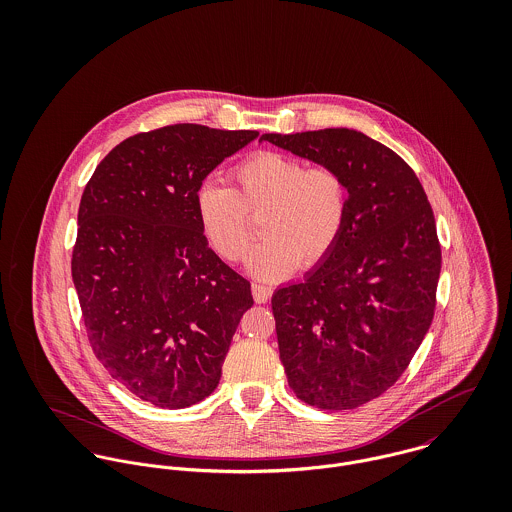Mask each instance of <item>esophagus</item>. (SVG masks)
Wrapping results in <instances>:
<instances>
[{
    "mask_svg": "<svg viewBox=\"0 0 512 512\" xmlns=\"http://www.w3.org/2000/svg\"><path fill=\"white\" fill-rule=\"evenodd\" d=\"M274 290L270 286H264V284H252V295L256 299V303H266L270 297H272Z\"/></svg>",
    "mask_w": 512,
    "mask_h": 512,
    "instance_id": "1",
    "label": "esophagus"
}]
</instances>
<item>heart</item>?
<instances>
[{"instance_id":"1","label":"heart","mask_w":512,"mask_h":512,"mask_svg":"<svg viewBox=\"0 0 512 512\" xmlns=\"http://www.w3.org/2000/svg\"><path fill=\"white\" fill-rule=\"evenodd\" d=\"M201 230L224 262L248 254L260 220L262 242L248 270L278 280L303 264L315 266L339 242L349 217V183L329 163L307 165L288 153L262 151L230 171V187L205 183L197 193Z\"/></svg>"}]
</instances>
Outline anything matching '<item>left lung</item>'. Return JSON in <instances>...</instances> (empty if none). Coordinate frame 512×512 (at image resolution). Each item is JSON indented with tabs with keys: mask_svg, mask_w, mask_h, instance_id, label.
Instances as JSON below:
<instances>
[{
	"mask_svg": "<svg viewBox=\"0 0 512 512\" xmlns=\"http://www.w3.org/2000/svg\"><path fill=\"white\" fill-rule=\"evenodd\" d=\"M262 140L341 169L349 217L301 282L272 295L280 359L295 396L353 410L410 365L436 309L441 248L434 211L412 167L349 128L264 134Z\"/></svg>",
	"mask_w": 512,
	"mask_h": 512,
	"instance_id": "left-lung-1",
	"label": "left lung"
}]
</instances>
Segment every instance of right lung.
Here are the masks:
<instances>
[{"mask_svg": "<svg viewBox=\"0 0 512 512\" xmlns=\"http://www.w3.org/2000/svg\"><path fill=\"white\" fill-rule=\"evenodd\" d=\"M258 138L175 124L114 147L84 187L73 282L96 359L134 396L179 410L219 384L250 282L209 248L205 177Z\"/></svg>", "mask_w": 512, "mask_h": 512, "instance_id": "right-lung-1", "label": "right lung"}]
</instances>
